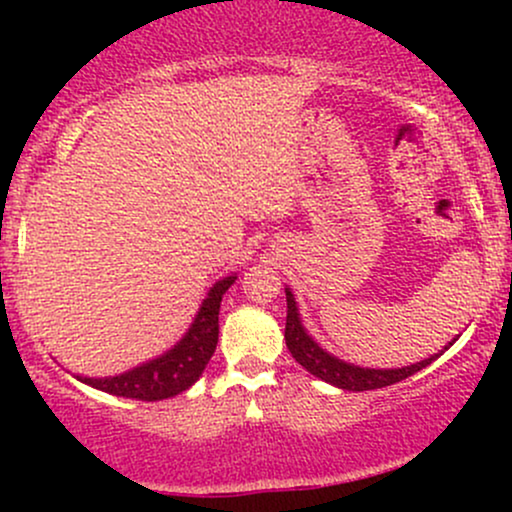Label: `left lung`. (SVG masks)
<instances>
[{
  "label": "left lung",
  "instance_id": "obj_1",
  "mask_svg": "<svg viewBox=\"0 0 512 512\" xmlns=\"http://www.w3.org/2000/svg\"><path fill=\"white\" fill-rule=\"evenodd\" d=\"M286 346H289L291 356L296 358L301 366L313 373L315 378L325 380L339 390H349V392H363V390H378V387H387L395 385L399 380L409 378V375L419 373L421 368H426L428 363L436 361V358L443 354L445 349H450L452 344L457 342V337L445 346L440 354H433L431 358H424L419 363H411V366L404 368H363V366H354V363L342 361L334 354H330L327 349H322L320 344L310 337L308 330L303 327L301 313H298V303L293 298V291L286 289V332H284Z\"/></svg>",
  "mask_w": 512,
  "mask_h": 512
}]
</instances>
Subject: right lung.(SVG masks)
<instances>
[{"instance_id":"obj_1","label":"right lung","mask_w":512,"mask_h":512,"mask_svg":"<svg viewBox=\"0 0 512 512\" xmlns=\"http://www.w3.org/2000/svg\"><path fill=\"white\" fill-rule=\"evenodd\" d=\"M238 276H223L211 286L207 298L199 305L195 320L182 334L180 342H175L161 356L139 366L125 370V373L108 375V378H86L76 375L81 383L96 387L115 397L142 399V402H158L185 392L199 380V375L207 368L209 358L214 356L216 342H219V308L223 293L231 289Z\"/></svg>"}]
</instances>
